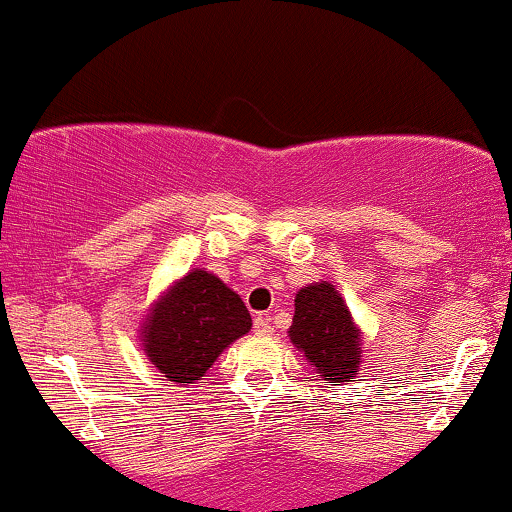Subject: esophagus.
<instances>
[{
    "instance_id": "obj_1",
    "label": "esophagus",
    "mask_w": 512,
    "mask_h": 512,
    "mask_svg": "<svg viewBox=\"0 0 512 512\" xmlns=\"http://www.w3.org/2000/svg\"><path fill=\"white\" fill-rule=\"evenodd\" d=\"M252 329H255V334H260V336H269L274 331L272 324H269V319L262 317V315L255 317V324H252Z\"/></svg>"
}]
</instances>
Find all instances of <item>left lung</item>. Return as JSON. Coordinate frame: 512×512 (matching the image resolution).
<instances>
[{
  "instance_id": "left-lung-1",
  "label": "left lung",
  "mask_w": 512,
  "mask_h": 512,
  "mask_svg": "<svg viewBox=\"0 0 512 512\" xmlns=\"http://www.w3.org/2000/svg\"><path fill=\"white\" fill-rule=\"evenodd\" d=\"M288 336L326 384L343 386L360 372V329L346 300L329 281L310 283L295 293V315Z\"/></svg>"
}]
</instances>
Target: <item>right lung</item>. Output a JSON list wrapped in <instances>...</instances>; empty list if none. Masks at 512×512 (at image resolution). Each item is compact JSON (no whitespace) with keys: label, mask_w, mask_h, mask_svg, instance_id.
I'll list each match as a JSON object with an SVG mask.
<instances>
[{"label":"right lung","mask_w":512,"mask_h":512,"mask_svg":"<svg viewBox=\"0 0 512 512\" xmlns=\"http://www.w3.org/2000/svg\"><path fill=\"white\" fill-rule=\"evenodd\" d=\"M250 326L240 295L205 269H193L157 300L140 338L147 360L166 379L186 386L205 377L212 362Z\"/></svg>","instance_id":"obj_1"}]
</instances>
